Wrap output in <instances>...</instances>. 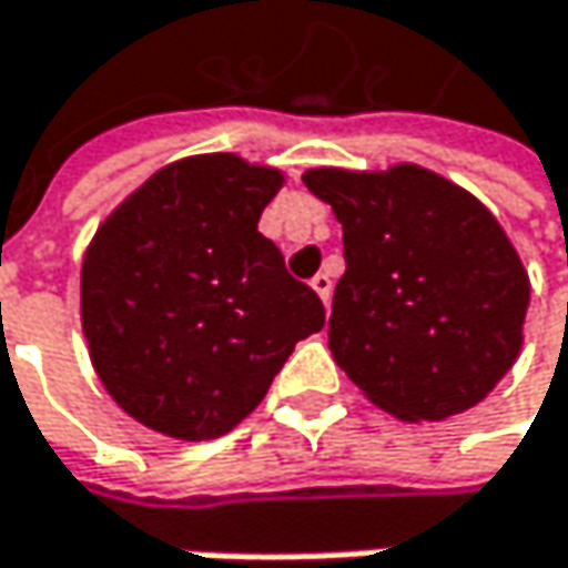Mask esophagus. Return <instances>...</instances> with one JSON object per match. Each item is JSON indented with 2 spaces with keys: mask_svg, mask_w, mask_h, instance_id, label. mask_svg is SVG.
Masks as SVG:
<instances>
[{
  "mask_svg": "<svg viewBox=\"0 0 568 568\" xmlns=\"http://www.w3.org/2000/svg\"><path fill=\"white\" fill-rule=\"evenodd\" d=\"M332 276H328V273H318V276H315V280H312V288H315V292H318V295H322V302H325V305H328V302H332Z\"/></svg>",
  "mask_w": 568,
  "mask_h": 568,
  "instance_id": "obj_1",
  "label": "esophagus"
}]
</instances>
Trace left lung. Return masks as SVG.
<instances>
[{"label":"left lung","instance_id":"1","mask_svg":"<svg viewBox=\"0 0 568 568\" xmlns=\"http://www.w3.org/2000/svg\"><path fill=\"white\" fill-rule=\"evenodd\" d=\"M344 240L328 347L344 374L399 419L481 403L524 344L530 280L488 207L419 165L312 169Z\"/></svg>","mask_w":568,"mask_h":568}]
</instances>
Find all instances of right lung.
Returning a JSON list of instances; mask_svg holds the SVG:
<instances>
[{"label": "right lung", "mask_w": 568, "mask_h": 568, "mask_svg": "<svg viewBox=\"0 0 568 568\" xmlns=\"http://www.w3.org/2000/svg\"><path fill=\"white\" fill-rule=\"evenodd\" d=\"M283 187L236 155L165 165L103 221L80 273L90 361L162 436L201 442L246 419L325 305L256 231Z\"/></svg>", "instance_id": "right-lung-1"}]
</instances>
